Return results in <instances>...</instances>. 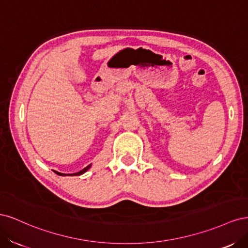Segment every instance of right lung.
Here are the masks:
<instances>
[{"label":"right lung","mask_w":248,"mask_h":248,"mask_svg":"<svg viewBox=\"0 0 248 248\" xmlns=\"http://www.w3.org/2000/svg\"><path fill=\"white\" fill-rule=\"evenodd\" d=\"M91 167V166H88V167H86L84 170H81L80 171H78V172H76V174H71V175H68V176H79V175H81V174H84L85 171H87L88 170H89V168ZM57 175H60V176H66V174H62V172H58V171H55Z\"/></svg>","instance_id":"right-lung-1"}]
</instances>
